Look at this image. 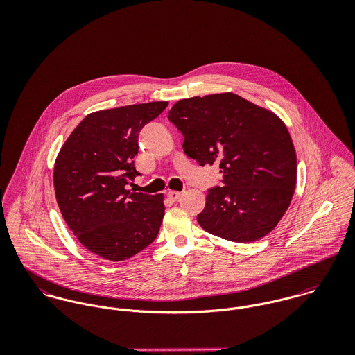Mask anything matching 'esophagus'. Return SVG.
Listing matches in <instances>:
<instances>
[{"instance_id": "obj_1", "label": "esophagus", "mask_w": 355, "mask_h": 355, "mask_svg": "<svg viewBox=\"0 0 355 355\" xmlns=\"http://www.w3.org/2000/svg\"><path fill=\"white\" fill-rule=\"evenodd\" d=\"M182 194H183V193H179V191H169V193H168V198H169L171 201H178V200L182 197Z\"/></svg>"}]
</instances>
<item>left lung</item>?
<instances>
[{
    "instance_id": "left-lung-1",
    "label": "left lung",
    "mask_w": 355,
    "mask_h": 355,
    "mask_svg": "<svg viewBox=\"0 0 355 355\" xmlns=\"http://www.w3.org/2000/svg\"><path fill=\"white\" fill-rule=\"evenodd\" d=\"M183 134V150L201 166L217 164L221 187H210L197 216L205 231L231 242L269 234L290 206L297 155L284 123L234 94L176 102L168 113Z\"/></svg>"
}]
</instances>
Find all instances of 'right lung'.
<instances>
[{
	"label": "right lung",
	"instance_id": "right-lung-1",
	"mask_svg": "<svg viewBox=\"0 0 355 355\" xmlns=\"http://www.w3.org/2000/svg\"><path fill=\"white\" fill-rule=\"evenodd\" d=\"M168 102L120 106L87 114L72 131L54 164V191L61 214L78 241L109 261H124L158 235L162 194L131 193L139 172V131Z\"/></svg>",
	"mask_w": 355,
	"mask_h": 355
}]
</instances>
